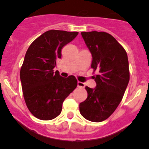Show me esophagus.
Masks as SVG:
<instances>
[{
  "label": "esophagus",
  "mask_w": 149,
  "mask_h": 149,
  "mask_svg": "<svg viewBox=\"0 0 149 149\" xmlns=\"http://www.w3.org/2000/svg\"><path fill=\"white\" fill-rule=\"evenodd\" d=\"M77 85L79 87H81V88H84L85 87V85L83 82H81V81H78L77 82Z\"/></svg>",
  "instance_id": "34e87169"
}]
</instances>
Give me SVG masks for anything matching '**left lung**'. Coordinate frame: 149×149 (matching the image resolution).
<instances>
[{
  "instance_id": "obj_1",
  "label": "left lung",
  "mask_w": 149,
  "mask_h": 149,
  "mask_svg": "<svg viewBox=\"0 0 149 149\" xmlns=\"http://www.w3.org/2000/svg\"><path fill=\"white\" fill-rule=\"evenodd\" d=\"M81 34L92 56L91 68L98 74L93 76L95 88L86 86L88 96L79 110L84 118L99 123L107 119L120 103L130 79L128 59L111 34L96 31Z\"/></svg>"
}]
</instances>
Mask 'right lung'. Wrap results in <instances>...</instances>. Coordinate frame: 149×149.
I'll return each instance as SVG.
<instances>
[{"instance_id":"obj_1","label":"right lung","mask_w":149,"mask_h":149,"mask_svg":"<svg viewBox=\"0 0 149 149\" xmlns=\"http://www.w3.org/2000/svg\"><path fill=\"white\" fill-rule=\"evenodd\" d=\"M79 32L49 30L29 47L20 70L25 102L37 118L49 120L62 111L64 100L77 86L75 76H61L54 72L61 50L74 40Z\"/></svg>"}]
</instances>
